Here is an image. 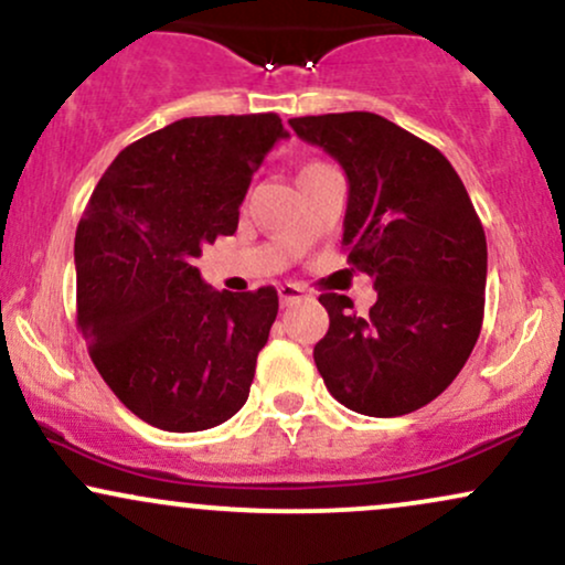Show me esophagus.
Listing matches in <instances>:
<instances>
[{"mask_svg": "<svg viewBox=\"0 0 565 565\" xmlns=\"http://www.w3.org/2000/svg\"><path fill=\"white\" fill-rule=\"evenodd\" d=\"M277 294H280L282 307H290V303H296V301H301V298H307V290H303L301 285H290V282L280 285V288H277Z\"/></svg>", "mask_w": 565, "mask_h": 565, "instance_id": "1", "label": "esophagus"}]
</instances>
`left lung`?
Instances as JSON below:
<instances>
[{
    "instance_id": "8db88e82",
    "label": "left lung",
    "mask_w": 565,
    "mask_h": 565,
    "mask_svg": "<svg viewBox=\"0 0 565 565\" xmlns=\"http://www.w3.org/2000/svg\"><path fill=\"white\" fill-rule=\"evenodd\" d=\"M349 179L343 248L377 290L370 315L322 294L315 347L324 386L370 417L415 413L455 381L479 341L487 235L466 184L434 145L375 113L290 118Z\"/></svg>"
}]
</instances>
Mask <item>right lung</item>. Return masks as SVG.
Instances as JSON below:
<instances>
[{"label":"right lung","instance_id":"obj_1","mask_svg":"<svg viewBox=\"0 0 565 565\" xmlns=\"http://www.w3.org/2000/svg\"><path fill=\"white\" fill-rule=\"evenodd\" d=\"M277 113L182 118L116 156L76 230L78 328L113 394L150 426L190 434L248 399L277 290H214L195 258L232 235Z\"/></svg>","mask_w":565,"mask_h":565}]
</instances>
